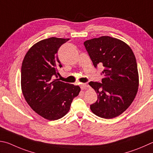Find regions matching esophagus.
<instances>
[{"label":"esophagus","instance_id":"34e87169","mask_svg":"<svg viewBox=\"0 0 153 153\" xmlns=\"http://www.w3.org/2000/svg\"><path fill=\"white\" fill-rule=\"evenodd\" d=\"M88 87V85L87 84H85V83H82V84H80V88H81L82 90H85Z\"/></svg>","mask_w":153,"mask_h":153}]
</instances>
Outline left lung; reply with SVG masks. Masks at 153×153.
I'll return each instance as SVG.
<instances>
[{
    "instance_id": "1",
    "label": "left lung",
    "mask_w": 153,
    "mask_h": 153,
    "mask_svg": "<svg viewBox=\"0 0 153 153\" xmlns=\"http://www.w3.org/2000/svg\"><path fill=\"white\" fill-rule=\"evenodd\" d=\"M84 46L96 68L102 65V83L89 82L98 94L90 105L99 117L110 119L123 113L137 95L138 88L137 63L131 48L118 39L102 36L85 41Z\"/></svg>"
}]
</instances>
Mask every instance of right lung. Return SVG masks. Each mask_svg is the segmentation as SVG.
Wrapping results in <instances>:
<instances>
[{"label":"right lung","mask_w":153,"mask_h":153,"mask_svg":"<svg viewBox=\"0 0 153 153\" xmlns=\"http://www.w3.org/2000/svg\"><path fill=\"white\" fill-rule=\"evenodd\" d=\"M69 39L50 37L30 48L21 67V89L25 99L39 115L49 120H58L70 109L78 85L59 81L58 69L62 68L58 49Z\"/></svg>","instance_id":"add662e5"}]
</instances>
